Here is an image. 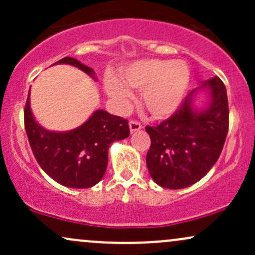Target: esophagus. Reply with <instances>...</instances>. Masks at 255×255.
Here are the masks:
<instances>
[{"label":"esophagus","instance_id":"1","mask_svg":"<svg viewBox=\"0 0 255 255\" xmlns=\"http://www.w3.org/2000/svg\"><path fill=\"white\" fill-rule=\"evenodd\" d=\"M141 127H142V126H141V124H140V122L134 121V120L129 121V129H130L131 133H133V131L140 130V129H141Z\"/></svg>","mask_w":255,"mask_h":255}]
</instances>
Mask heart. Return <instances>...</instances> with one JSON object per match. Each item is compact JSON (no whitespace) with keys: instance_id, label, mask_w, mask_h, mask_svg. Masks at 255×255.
I'll use <instances>...</instances> for the list:
<instances>
[{"instance_id":"1","label":"heart","mask_w":255,"mask_h":255,"mask_svg":"<svg viewBox=\"0 0 255 255\" xmlns=\"http://www.w3.org/2000/svg\"><path fill=\"white\" fill-rule=\"evenodd\" d=\"M120 81H105L108 96L120 107H126L130 91H141L140 102L153 118L171 115L180 107L191 81V69L184 61L146 58L127 64L119 72Z\"/></svg>"}]
</instances>
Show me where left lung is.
<instances>
[{
    "label": "left lung",
    "instance_id": "1",
    "mask_svg": "<svg viewBox=\"0 0 255 255\" xmlns=\"http://www.w3.org/2000/svg\"><path fill=\"white\" fill-rule=\"evenodd\" d=\"M206 87L209 107H192L195 91ZM151 137L146 164L160 187L181 189L201 180L221 156L229 129V107L223 81L215 77L192 91L176 113L157 126H146Z\"/></svg>",
    "mask_w": 255,
    "mask_h": 255
}]
</instances>
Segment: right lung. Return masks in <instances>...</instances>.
I'll return each mask as SVG.
<instances>
[{
  "label": "right lung",
  "mask_w": 255,
  "mask_h": 255,
  "mask_svg": "<svg viewBox=\"0 0 255 255\" xmlns=\"http://www.w3.org/2000/svg\"><path fill=\"white\" fill-rule=\"evenodd\" d=\"M56 63L72 64L95 78L92 68L73 57H63ZM24 120L38 164L52 180L69 188H90L97 184L107 170L111 142L129 135L127 120L105 110H96L84 125L73 130L58 133L44 129L32 115L30 92Z\"/></svg>",
  "instance_id": "add662e5"
}]
</instances>
